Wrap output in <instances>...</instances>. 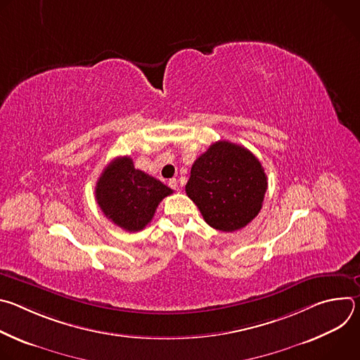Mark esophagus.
I'll return each mask as SVG.
<instances>
[{"instance_id":"obj_1","label":"esophagus","mask_w":360,"mask_h":360,"mask_svg":"<svg viewBox=\"0 0 360 360\" xmlns=\"http://www.w3.org/2000/svg\"><path fill=\"white\" fill-rule=\"evenodd\" d=\"M169 186L174 189V191H179V182H178V179H169Z\"/></svg>"}]
</instances>
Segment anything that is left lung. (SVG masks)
Here are the masks:
<instances>
[{
    "label": "left lung",
    "instance_id": "left-lung-1",
    "mask_svg": "<svg viewBox=\"0 0 360 360\" xmlns=\"http://www.w3.org/2000/svg\"><path fill=\"white\" fill-rule=\"evenodd\" d=\"M266 189L259 160L229 141H218L202 153L185 186L205 222L222 232L242 229L258 215Z\"/></svg>",
    "mask_w": 360,
    "mask_h": 360
}]
</instances>
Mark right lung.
<instances>
[{"label": "right lung", "mask_w": 360, "mask_h": 360, "mask_svg": "<svg viewBox=\"0 0 360 360\" xmlns=\"http://www.w3.org/2000/svg\"><path fill=\"white\" fill-rule=\"evenodd\" d=\"M171 193L172 189L161 181L136 169L129 157L110 162L95 186L101 211L128 232L143 229L152 221L160 202Z\"/></svg>", "instance_id": "add662e5"}]
</instances>
